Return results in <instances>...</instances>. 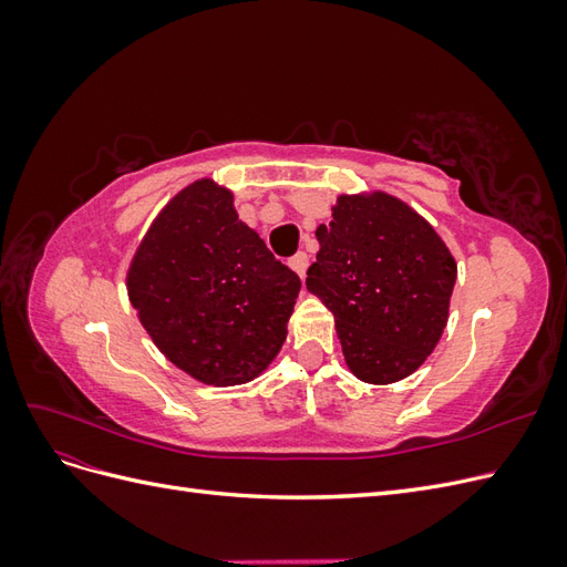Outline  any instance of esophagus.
Masks as SVG:
<instances>
[{"label":"esophagus","mask_w":567,"mask_h":567,"mask_svg":"<svg viewBox=\"0 0 567 567\" xmlns=\"http://www.w3.org/2000/svg\"><path fill=\"white\" fill-rule=\"evenodd\" d=\"M288 265H290V269L298 274L300 279H305V271H307V267H310V257H307V252H296L288 260Z\"/></svg>","instance_id":"1"}]
</instances>
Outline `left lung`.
<instances>
[{"instance_id":"1","label":"left lung","mask_w":567,"mask_h":567,"mask_svg":"<svg viewBox=\"0 0 567 567\" xmlns=\"http://www.w3.org/2000/svg\"><path fill=\"white\" fill-rule=\"evenodd\" d=\"M317 241L305 284L333 312L346 364L373 385L406 379L447 326L456 281L450 248L416 210L383 192L338 196Z\"/></svg>"}]
</instances>
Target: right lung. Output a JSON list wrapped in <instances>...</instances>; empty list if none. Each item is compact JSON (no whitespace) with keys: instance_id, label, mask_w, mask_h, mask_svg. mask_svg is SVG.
I'll return each mask as SVG.
<instances>
[{"instance_id":"1","label":"right lung","mask_w":567,"mask_h":567,"mask_svg":"<svg viewBox=\"0 0 567 567\" xmlns=\"http://www.w3.org/2000/svg\"><path fill=\"white\" fill-rule=\"evenodd\" d=\"M127 293L158 350L208 385H238L279 354L300 279L234 210L229 188L198 179L153 219Z\"/></svg>"}]
</instances>
